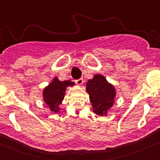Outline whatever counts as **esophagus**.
Listing matches in <instances>:
<instances>
[{"label":"esophagus","mask_w":160,"mask_h":160,"mask_svg":"<svg viewBox=\"0 0 160 160\" xmlns=\"http://www.w3.org/2000/svg\"><path fill=\"white\" fill-rule=\"evenodd\" d=\"M75 82H76V83H77V84L81 85V84H83V78H80V79H78V80H76Z\"/></svg>","instance_id":"esophagus-1"}]
</instances>
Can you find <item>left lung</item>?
I'll use <instances>...</instances> for the list:
<instances>
[{"label": "left lung", "mask_w": 160, "mask_h": 160, "mask_svg": "<svg viewBox=\"0 0 160 160\" xmlns=\"http://www.w3.org/2000/svg\"><path fill=\"white\" fill-rule=\"evenodd\" d=\"M87 91L89 93L93 112L98 115L105 116L114 104L115 97L114 87L108 83L103 76L98 74L88 80Z\"/></svg>", "instance_id": "obj_1"}]
</instances>
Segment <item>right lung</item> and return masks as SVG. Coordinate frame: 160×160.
Instances as JSON below:
<instances>
[{
    "label": "right lung",
    "mask_w": 160,
    "mask_h": 160,
    "mask_svg": "<svg viewBox=\"0 0 160 160\" xmlns=\"http://www.w3.org/2000/svg\"><path fill=\"white\" fill-rule=\"evenodd\" d=\"M74 83L70 80L59 81L57 77L43 91V99L48 104L50 110L54 112L59 111V106L65 96V90L67 86H72Z\"/></svg>",
    "instance_id": "1"
}]
</instances>
